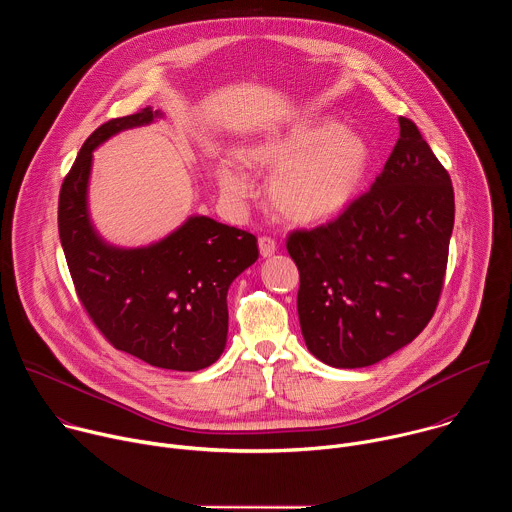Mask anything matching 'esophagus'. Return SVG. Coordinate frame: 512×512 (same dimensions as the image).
Masks as SVG:
<instances>
[{"label": "esophagus", "instance_id": "34e87169", "mask_svg": "<svg viewBox=\"0 0 512 512\" xmlns=\"http://www.w3.org/2000/svg\"><path fill=\"white\" fill-rule=\"evenodd\" d=\"M275 251H277V245H275V241L271 237H261L259 239V253H261V257H271V255H275Z\"/></svg>", "mask_w": 512, "mask_h": 512}]
</instances>
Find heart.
<instances>
[{
  "label": "heart",
  "mask_w": 512,
  "mask_h": 512,
  "mask_svg": "<svg viewBox=\"0 0 512 512\" xmlns=\"http://www.w3.org/2000/svg\"><path fill=\"white\" fill-rule=\"evenodd\" d=\"M241 156L249 168L271 174L267 198L273 212L298 227H316L342 214L371 166L369 143L332 117L271 131ZM216 182L235 206L253 194L245 168L233 158L218 164Z\"/></svg>",
  "instance_id": "b5f03b06"
}]
</instances>
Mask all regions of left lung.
I'll return each instance as SVG.
<instances>
[{
    "instance_id": "8db88e82",
    "label": "left lung",
    "mask_w": 512,
    "mask_h": 512,
    "mask_svg": "<svg viewBox=\"0 0 512 512\" xmlns=\"http://www.w3.org/2000/svg\"><path fill=\"white\" fill-rule=\"evenodd\" d=\"M401 135L371 190L334 223L296 231L298 316L308 350L336 369H362L407 346L442 294L454 229V188L417 125Z\"/></svg>"
}]
</instances>
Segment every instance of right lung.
<instances>
[{"instance_id":"obj_1","label":"right lung","mask_w":512,"mask_h":512,"mask_svg":"<svg viewBox=\"0 0 512 512\" xmlns=\"http://www.w3.org/2000/svg\"><path fill=\"white\" fill-rule=\"evenodd\" d=\"M162 117L148 107L89 135L60 188L58 233L85 310L117 350L158 369L200 371L227 346V294L257 261V239L192 214L156 243L119 247L101 237L89 210L93 152L113 135Z\"/></svg>"}]
</instances>
